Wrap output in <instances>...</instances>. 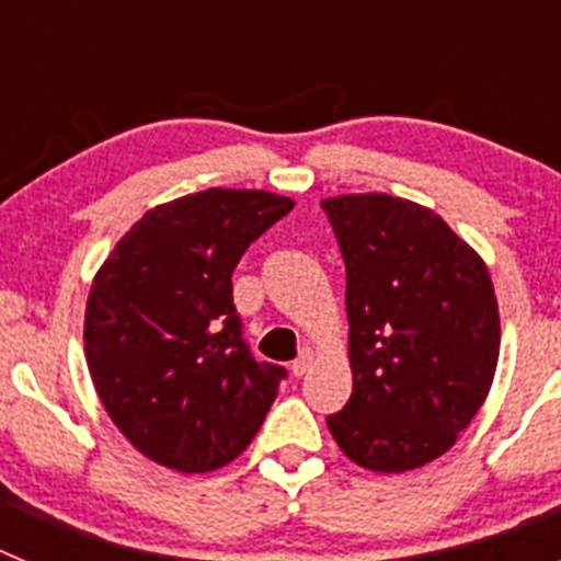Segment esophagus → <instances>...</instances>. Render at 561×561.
<instances>
[{"instance_id":"1","label":"esophagus","mask_w":561,"mask_h":561,"mask_svg":"<svg viewBox=\"0 0 561 561\" xmlns=\"http://www.w3.org/2000/svg\"><path fill=\"white\" fill-rule=\"evenodd\" d=\"M311 362H314V351H311V348H304V351H300V356H297V359L291 362V374H295V376L309 374Z\"/></svg>"}]
</instances>
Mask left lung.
I'll use <instances>...</instances> for the list:
<instances>
[{
  "label": "left lung",
  "instance_id": "obj_1",
  "mask_svg": "<svg viewBox=\"0 0 561 561\" xmlns=\"http://www.w3.org/2000/svg\"><path fill=\"white\" fill-rule=\"evenodd\" d=\"M345 261L354 390L331 435L370 472L447 453L492 388L500 314L478 252L440 216L388 193L323 202Z\"/></svg>",
  "mask_w": 561,
  "mask_h": 561
}]
</instances>
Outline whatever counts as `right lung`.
<instances>
[{"label":"right lung","mask_w":561,"mask_h":561,"mask_svg":"<svg viewBox=\"0 0 561 561\" xmlns=\"http://www.w3.org/2000/svg\"><path fill=\"white\" fill-rule=\"evenodd\" d=\"M291 207L266 191L182 196L148 210L95 275L89 374L108 419L153 463L213 472L264 424L286 368L250 354L232 270Z\"/></svg>","instance_id":"obj_1"}]
</instances>
